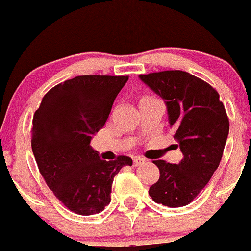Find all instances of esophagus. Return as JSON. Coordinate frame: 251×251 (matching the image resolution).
I'll return each instance as SVG.
<instances>
[{"instance_id": "34e87169", "label": "esophagus", "mask_w": 251, "mask_h": 251, "mask_svg": "<svg viewBox=\"0 0 251 251\" xmlns=\"http://www.w3.org/2000/svg\"><path fill=\"white\" fill-rule=\"evenodd\" d=\"M145 161H146L145 159H142V157H140V156L134 157V165H135V166H139V165L144 164Z\"/></svg>"}]
</instances>
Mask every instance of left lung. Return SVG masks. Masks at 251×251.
Wrapping results in <instances>:
<instances>
[{
    "label": "left lung",
    "instance_id": "left-lung-1",
    "mask_svg": "<svg viewBox=\"0 0 251 251\" xmlns=\"http://www.w3.org/2000/svg\"><path fill=\"white\" fill-rule=\"evenodd\" d=\"M166 103L174 139L182 157L179 164L155 160L160 179L149 194L157 204L180 207L190 204L210 181L223 157L229 119L219 94L201 78L180 70L140 75Z\"/></svg>",
    "mask_w": 251,
    "mask_h": 251
}]
</instances>
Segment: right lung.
I'll list each match as a JSON object with an SVG mask.
<instances>
[{
  "label": "right lung",
  "mask_w": 251,
  "mask_h": 251,
  "mask_svg": "<svg viewBox=\"0 0 251 251\" xmlns=\"http://www.w3.org/2000/svg\"><path fill=\"white\" fill-rule=\"evenodd\" d=\"M128 76H76L44 96L32 120V152L56 198L78 215L99 214L111 201L114 177L128 156L101 160L91 148Z\"/></svg>",
  "instance_id": "1"
}]
</instances>
